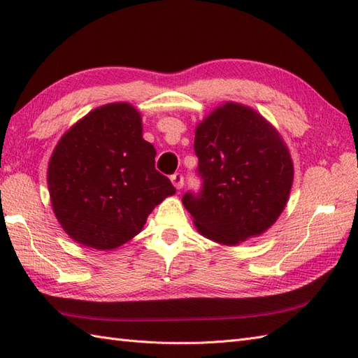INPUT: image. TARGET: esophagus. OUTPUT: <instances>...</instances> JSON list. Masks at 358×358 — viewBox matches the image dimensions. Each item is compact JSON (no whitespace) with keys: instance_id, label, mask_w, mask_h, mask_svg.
<instances>
[{"instance_id":"1","label":"esophagus","mask_w":358,"mask_h":358,"mask_svg":"<svg viewBox=\"0 0 358 358\" xmlns=\"http://www.w3.org/2000/svg\"><path fill=\"white\" fill-rule=\"evenodd\" d=\"M171 181H172V185H173V187L175 189H180L183 187V185H185V178H183V175L181 173H173L172 177H171Z\"/></svg>"}]
</instances>
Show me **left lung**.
<instances>
[{
	"instance_id": "obj_1",
	"label": "left lung",
	"mask_w": 358,
	"mask_h": 358,
	"mask_svg": "<svg viewBox=\"0 0 358 358\" xmlns=\"http://www.w3.org/2000/svg\"><path fill=\"white\" fill-rule=\"evenodd\" d=\"M194 149L203 189L185 194L183 204L203 237L235 246L277 222L291 194L294 164L268 120L227 101L196 124Z\"/></svg>"
}]
</instances>
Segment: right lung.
Wrapping results in <instances>:
<instances>
[{"label":"right lung","mask_w":358,"mask_h":358,"mask_svg":"<svg viewBox=\"0 0 358 358\" xmlns=\"http://www.w3.org/2000/svg\"><path fill=\"white\" fill-rule=\"evenodd\" d=\"M132 104L110 103L77 121L53 149L48 186L53 214L83 246L110 250L140 234L149 214L175 194L155 171Z\"/></svg>","instance_id":"add662e5"}]
</instances>
